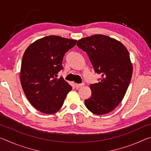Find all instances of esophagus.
<instances>
[{
  "label": "esophagus",
  "instance_id": "obj_1",
  "mask_svg": "<svg viewBox=\"0 0 151 151\" xmlns=\"http://www.w3.org/2000/svg\"><path fill=\"white\" fill-rule=\"evenodd\" d=\"M75 86H76V88H81V87H82V86H84V84L83 83V84H76L75 85Z\"/></svg>",
  "mask_w": 151,
  "mask_h": 151
}]
</instances>
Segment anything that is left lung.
<instances>
[{"mask_svg":"<svg viewBox=\"0 0 151 151\" xmlns=\"http://www.w3.org/2000/svg\"><path fill=\"white\" fill-rule=\"evenodd\" d=\"M76 45L87 53L94 71L102 75L99 83L90 85L91 96L85 106L93 114L109 113L123 99L131 80L129 51L122 42L103 35L83 38Z\"/></svg>","mask_w":151,"mask_h":151,"instance_id":"left-lung-1","label":"left lung"}]
</instances>
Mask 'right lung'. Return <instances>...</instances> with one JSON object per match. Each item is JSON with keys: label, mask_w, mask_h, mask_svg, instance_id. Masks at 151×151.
Masks as SVG:
<instances>
[{"label": "right lung", "mask_w": 151, "mask_h": 151, "mask_svg": "<svg viewBox=\"0 0 151 151\" xmlns=\"http://www.w3.org/2000/svg\"><path fill=\"white\" fill-rule=\"evenodd\" d=\"M76 40L50 35L31 43L22 57L20 83L30 103L45 114H54L62 107L72 89L57 74L63 69L64 55Z\"/></svg>", "instance_id": "obj_1"}]
</instances>
